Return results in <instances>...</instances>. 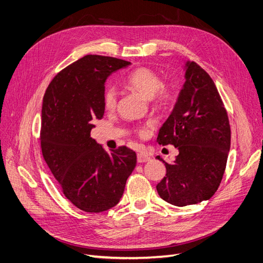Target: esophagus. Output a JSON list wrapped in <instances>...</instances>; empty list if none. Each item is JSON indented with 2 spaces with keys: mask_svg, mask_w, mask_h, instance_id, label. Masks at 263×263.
<instances>
[{
  "mask_svg": "<svg viewBox=\"0 0 263 263\" xmlns=\"http://www.w3.org/2000/svg\"><path fill=\"white\" fill-rule=\"evenodd\" d=\"M151 160V157L145 154V153H138L137 154V161L138 163H145V162H149Z\"/></svg>",
  "mask_w": 263,
  "mask_h": 263,
  "instance_id": "1",
  "label": "esophagus"
}]
</instances>
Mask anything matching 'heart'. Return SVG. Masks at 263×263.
Returning a JSON list of instances; mask_svg holds the SVG:
<instances>
[{"label":"heart","mask_w":263,"mask_h":263,"mask_svg":"<svg viewBox=\"0 0 263 263\" xmlns=\"http://www.w3.org/2000/svg\"><path fill=\"white\" fill-rule=\"evenodd\" d=\"M125 84L130 88L141 93L145 98H151L157 103H167L173 98V89L170 85L162 83L161 78L156 73L146 68H138L132 71L125 79ZM103 107L107 110H113L118 103V93L114 87L109 86L102 95ZM140 135L145 134V129L138 130Z\"/></svg>","instance_id":"heart-1"}]
</instances>
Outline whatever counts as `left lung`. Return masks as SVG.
I'll return each mask as SVG.
<instances>
[{
    "label": "left lung",
    "instance_id": "left-lung-1",
    "mask_svg": "<svg viewBox=\"0 0 263 263\" xmlns=\"http://www.w3.org/2000/svg\"><path fill=\"white\" fill-rule=\"evenodd\" d=\"M156 142L179 150L173 164L164 162L166 176L157 183L161 198L183 207L211 198L222 180L231 143L223 101L208 73L186 62L185 82Z\"/></svg>",
    "mask_w": 263,
    "mask_h": 263
}]
</instances>
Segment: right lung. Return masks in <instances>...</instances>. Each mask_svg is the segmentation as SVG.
<instances>
[{
  "label": "right lung",
  "instance_id": "add662e5",
  "mask_svg": "<svg viewBox=\"0 0 263 263\" xmlns=\"http://www.w3.org/2000/svg\"><path fill=\"white\" fill-rule=\"evenodd\" d=\"M129 61L86 55L57 73L43 97L42 154L62 193L81 211L101 213L117 205L137 162L136 152L119 146L107 152L90 137L103 117L104 82Z\"/></svg>",
  "mask_w": 263,
  "mask_h": 263
}]
</instances>
